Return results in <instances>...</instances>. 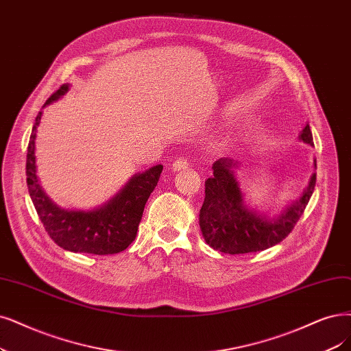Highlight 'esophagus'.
Returning <instances> with one entry per match:
<instances>
[{"mask_svg": "<svg viewBox=\"0 0 351 351\" xmlns=\"http://www.w3.org/2000/svg\"><path fill=\"white\" fill-rule=\"evenodd\" d=\"M188 160L185 159V158H179V159H176L173 163H172V169L173 171L176 172V171H180V169H185V167H188Z\"/></svg>", "mask_w": 351, "mask_h": 351, "instance_id": "1", "label": "esophagus"}]
</instances>
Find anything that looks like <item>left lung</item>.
<instances>
[{"instance_id": "obj_1", "label": "left lung", "mask_w": 351, "mask_h": 351, "mask_svg": "<svg viewBox=\"0 0 351 351\" xmlns=\"http://www.w3.org/2000/svg\"><path fill=\"white\" fill-rule=\"evenodd\" d=\"M300 140L314 146L309 124L304 127ZM239 162L221 158L213 165V176L205 180V198L199 210V228L205 243L227 254H243L266 250L287 239L304 214L315 188L313 173L302 195L269 217L245 204L244 193L236 176ZM317 169V160H314Z\"/></svg>"}]
</instances>
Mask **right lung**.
Listing matches in <instances>:
<instances>
[{
    "label": "right lung",
    "instance_id": "add662e5",
    "mask_svg": "<svg viewBox=\"0 0 351 351\" xmlns=\"http://www.w3.org/2000/svg\"><path fill=\"white\" fill-rule=\"evenodd\" d=\"M69 90V84L62 85L45 106L58 101ZM42 111L37 114L27 149L25 175L30 198L38 218L43 223L50 239L59 247L72 253L115 254L125 250L136 239L140 219L150 193L159 182L163 171L156 165L145 172L133 175L115 195L93 210L62 208L51 201L43 191L37 178L36 167V132L42 120Z\"/></svg>",
    "mask_w": 351,
    "mask_h": 351
}]
</instances>
